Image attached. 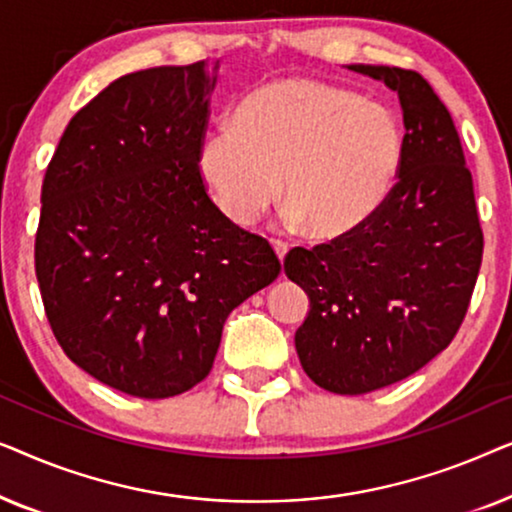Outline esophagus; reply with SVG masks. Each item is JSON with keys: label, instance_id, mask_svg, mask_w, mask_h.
I'll return each instance as SVG.
<instances>
[{"label": "esophagus", "instance_id": "1", "mask_svg": "<svg viewBox=\"0 0 512 512\" xmlns=\"http://www.w3.org/2000/svg\"><path fill=\"white\" fill-rule=\"evenodd\" d=\"M272 249H275L279 263H282L286 254H289V247H286V242H282V240H272Z\"/></svg>", "mask_w": 512, "mask_h": 512}]
</instances>
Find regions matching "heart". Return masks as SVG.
<instances>
[{
  "mask_svg": "<svg viewBox=\"0 0 512 512\" xmlns=\"http://www.w3.org/2000/svg\"><path fill=\"white\" fill-rule=\"evenodd\" d=\"M403 156L387 107L312 79H279L244 97L235 121L207 130L198 149L202 179L223 214L247 226L277 200L286 221L333 240L382 205Z\"/></svg>",
  "mask_w": 512,
  "mask_h": 512,
  "instance_id": "b5f03b06",
  "label": "heart"
}]
</instances>
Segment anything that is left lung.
I'll return each mask as SVG.
<instances>
[{
  "label": "left lung",
  "instance_id": "8db88e82",
  "mask_svg": "<svg viewBox=\"0 0 512 512\" xmlns=\"http://www.w3.org/2000/svg\"><path fill=\"white\" fill-rule=\"evenodd\" d=\"M403 111L398 184L331 244L296 247L284 272L310 298L296 352L314 384L368 394L424 368L457 335L482 263V230L450 111L417 72L347 65Z\"/></svg>",
  "mask_w": 512,
  "mask_h": 512
}]
</instances>
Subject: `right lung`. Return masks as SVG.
I'll return each mask as SVG.
<instances>
[{"instance_id":"right-lung-1","label":"right lung","mask_w":512,"mask_h":512,"mask_svg":"<svg viewBox=\"0 0 512 512\" xmlns=\"http://www.w3.org/2000/svg\"><path fill=\"white\" fill-rule=\"evenodd\" d=\"M216 65L111 81L69 121L41 186L34 265L55 340L137 398L205 380L228 314L282 270L202 184Z\"/></svg>"}]
</instances>
